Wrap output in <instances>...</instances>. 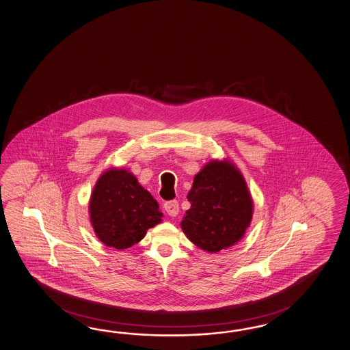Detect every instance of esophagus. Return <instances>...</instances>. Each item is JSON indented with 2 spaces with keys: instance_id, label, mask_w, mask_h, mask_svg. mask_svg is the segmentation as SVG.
Wrapping results in <instances>:
<instances>
[{
  "instance_id": "obj_1",
  "label": "esophagus",
  "mask_w": 350,
  "mask_h": 350,
  "mask_svg": "<svg viewBox=\"0 0 350 350\" xmlns=\"http://www.w3.org/2000/svg\"><path fill=\"white\" fill-rule=\"evenodd\" d=\"M164 210L170 217H177L180 213V204L177 200H170L164 204Z\"/></svg>"
}]
</instances>
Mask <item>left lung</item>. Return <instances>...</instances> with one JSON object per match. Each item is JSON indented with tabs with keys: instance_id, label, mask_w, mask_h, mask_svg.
Listing matches in <instances>:
<instances>
[{
	"instance_id": "obj_1",
	"label": "left lung",
	"mask_w": 350,
	"mask_h": 350,
	"mask_svg": "<svg viewBox=\"0 0 350 350\" xmlns=\"http://www.w3.org/2000/svg\"><path fill=\"white\" fill-rule=\"evenodd\" d=\"M191 208L180 221L186 237L210 254L239 242L250 227L254 202L233 163L211 161L195 176L187 195Z\"/></svg>"
}]
</instances>
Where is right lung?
<instances>
[{
  "instance_id": "obj_1",
  "label": "right lung",
  "mask_w": 350,
  "mask_h": 350,
  "mask_svg": "<svg viewBox=\"0 0 350 350\" xmlns=\"http://www.w3.org/2000/svg\"><path fill=\"white\" fill-rule=\"evenodd\" d=\"M90 223L105 246L124 250L140 242L161 221L158 202L131 172L112 168L95 183L89 201Z\"/></svg>"
}]
</instances>
